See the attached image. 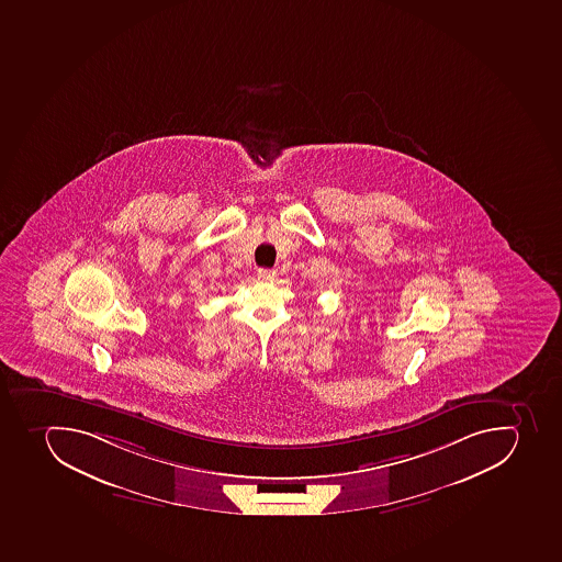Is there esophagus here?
Returning <instances> with one entry per match:
<instances>
[{
  "label": "esophagus",
  "instance_id": "1",
  "mask_svg": "<svg viewBox=\"0 0 562 562\" xmlns=\"http://www.w3.org/2000/svg\"><path fill=\"white\" fill-rule=\"evenodd\" d=\"M276 278V270L260 269L258 270V279L261 281H272Z\"/></svg>",
  "mask_w": 562,
  "mask_h": 562
}]
</instances>
